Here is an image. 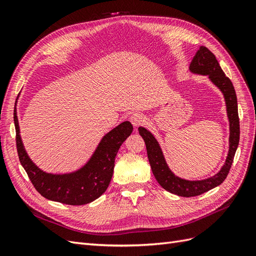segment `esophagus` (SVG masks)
<instances>
[{
  "instance_id": "obj_1",
  "label": "esophagus",
  "mask_w": 256,
  "mask_h": 256,
  "mask_svg": "<svg viewBox=\"0 0 256 256\" xmlns=\"http://www.w3.org/2000/svg\"><path fill=\"white\" fill-rule=\"evenodd\" d=\"M130 122L134 127H138V126H141L142 124H144L145 118L141 113H134L130 116Z\"/></svg>"
}]
</instances>
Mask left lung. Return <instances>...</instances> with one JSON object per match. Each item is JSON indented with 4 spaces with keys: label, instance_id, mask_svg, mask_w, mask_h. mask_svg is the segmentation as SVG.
Returning <instances> with one entry per match:
<instances>
[{
    "label": "left lung",
    "instance_id": "8db88e82",
    "mask_svg": "<svg viewBox=\"0 0 256 256\" xmlns=\"http://www.w3.org/2000/svg\"><path fill=\"white\" fill-rule=\"evenodd\" d=\"M189 69L193 74L208 76L209 80L223 92L224 99H226L228 118L230 120V150L226 164L220 170V172L203 180H186L175 176L168 168L156 138L148 130L143 127L138 128V132L144 138L147 157H148L154 178L162 188L173 194L184 198L200 196L224 182L230 172L232 164H233L240 136L236 92L233 83L224 74L214 54L202 46L193 58Z\"/></svg>",
    "mask_w": 256,
    "mask_h": 256
}]
</instances>
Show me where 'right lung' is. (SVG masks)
<instances>
[{"label": "right lung", "mask_w": 256, "mask_h": 256, "mask_svg": "<svg viewBox=\"0 0 256 256\" xmlns=\"http://www.w3.org/2000/svg\"><path fill=\"white\" fill-rule=\"evenodd\" d=\"M16 144L20 164L40 194L51 200L68 205H84L98 198L109 186L114 161L120 145L134 130L130 122H124L106 134L94 154L82 168L70 174H49L38 168L23 147L17 114L14 115Z\"/></svg>", "instance_id": "obj_1"}]
</instances>
